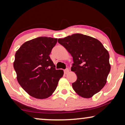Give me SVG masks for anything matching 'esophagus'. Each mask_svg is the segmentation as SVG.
Listing matches in <instances>:
<instances>
[{"instance_id":"esophagus-1","label":"esophagus","mask_w":125,"mask_h":125,"mask_svg":"<svg viewBox=\"0 0 125 125\" xmlns=\"http://www.w3.org/2000/svg\"><path fill=\"white\" fill-rule=\"evenodd\" d=\"M64 72V74H67V73L69 72V69H65Z\"/></svg>"}]
</instances>
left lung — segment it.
Instances as JSON below:
<instances>
[{
	"mask_svg": "<svg viewBox=\"0 0 125 125\" xmlns=\"http://www.w3.org/2000/svg\"><path fill=\"white\" fill-rule=\"evenodd\" d=\"M58 42L73 57L71 71L77 77L73 89L80 96L91 98L106 83L110 71L108 51L97 39L81 33L59 39Z\"/></svg>",
	"mask_w": 125,
	"mask_h": 125,
	"instance_id": "left-lung-1",
	"label": "left lung"
}]
</instances>
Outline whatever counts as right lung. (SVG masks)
Returning a JSON list of instances; mask_svg holds the SVG:
<instances>
[{"mask_svg":"<svg viewBox=\"0 0 125 125\" xmlns=\"http://www.w3.org/2000/svg\"><path fill=\"white\" fill-rule=\"evenodd\" d=\"M57 39L39 37L25 42L16 51L13 68L21 88L31 96L47 98L57 88L62 70H56L49 57Z\"/></svg>","mask_w":125,"mask_h":125,"instance_id":"1","label":"right lung"}]
</instances>
